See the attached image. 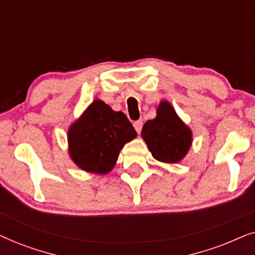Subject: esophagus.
<instances>
[{
    "instance_id": "obj_1",
    "label": "esophagus",
    "mask_w": 255,
    "mask_h": 255,
    "mask_svg": "<svg viewBox=\"0 0 255 255\" xmlns=\"http://www.w3.org/2000/svg\"><path fill=\"white\" fill-rule=\"evenodd\" d=\"M133 128H135V131H137L138 133H140V131L142 128V121H135L133 123Z\"/></svg>"
}]
</instances>
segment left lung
<instances>
[{
  "label": "left lung",
  "mask_w": 255,
  "mask_h": 255,
  "mask_svg": "<svg viewBox=\"0 0 255 255\" xmlns=\"http://www.w3.org/2000/svg\"><path fill=\"white\" fill-rule=\"evenodd\" d=\"M141 135L153 158L161 162H179L191 145L190 128L166 101L160 103L154 120L144 124Z\"/></svg>",
  "instance_id": "8db88e82"
}]
</instances>
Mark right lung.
Segmentation results:
<instances>
[{"mask_svg": "<svg viewBox=\"0 0 255 255\" xmlns=\"http://www.w3.org/2000/svg\"><path fill=\"white\" fill-rule=\"evenodd\" d=\"M135 135L123 113L97 100L69 128V154L81 169L106 174L113 169L125 142Z\"/></svg>", "mask_w": 255, "mask_h": 255, "instance_id": "right-lung-1", "label": "right lung"}]
</instances>
